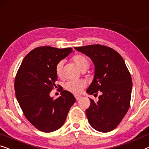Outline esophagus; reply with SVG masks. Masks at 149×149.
<instances>
[{"label":"esophagus","instance_id":"esophagus-1","mask_svg":"<svg viewBox=\"0 0 149 149\" xmlns=\"http://www.w3.org/2000/svg\"><path fill=\"white\" fill-rule=\"evenodd\" d=\"M75 97L77 100H78L81 97V96H79V95H75Z\"/></svg>","mask_w":149,"mask_h":149}]
</instances>
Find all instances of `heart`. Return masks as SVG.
I'll return each instance as SVG.
<instances>
[{
    "label": "heart",
    "instance_id": "1",
    "mask_svg": "<svg viewBox=\"0 0 149 149\" xmlns=\"http://www.w3.org/2000/svg\"><path fill=\"white\" fill-rule=\"evenodd\" d=\"M73 61L74 63L79 68V70L82 72H86L90 65V62L88 58L82 55H76L73 57ZM64 65V61H59L56 65L55 71L58 77H61L63 74V68ZM86 86V83L84 80L77 81H69L65 84V88L69 92L73 94H79L82 92L83 89Z\"/></svg>",
    "mask_w": 149,
    "mask_h": 149
}]
</instances>
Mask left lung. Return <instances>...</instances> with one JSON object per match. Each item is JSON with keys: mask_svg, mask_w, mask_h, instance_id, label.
Masks as SVG:
<instances>
[{"mask_svg": "<svg viewBox=\"0 0 149 149\" xmlns=\"http://www.w3.org/2000/svg\"><path fill=\"white\" fill-rule=\"evenodd\" d=\"M90 57L95 67L94 79L86 90L90 95L101 92L97 102L90 99L86 110L95 130L108 132L117 127L130 107L132 88L131 75L120 55L101 45L74 47Z\"/></svg>", "mask_w": 149, "mask_h": 149, "instance_id": "obj_1", "label": "left lung"}]
</instances>
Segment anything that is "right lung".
I'll return each mask as SVG.
<instances>
[{"label": "right lung", "instance_id": "right-lung-1", "mask_svg": "<svg viewBox=\"0 0 149 149\" xmlns=\"http://www.w3.org/2000/svg\"><path fill=\"white\" fill-rule=\"evenodd\" d=\"M72 52L70 47H39L26 55L18 70L17 100L26 119L40 131L52 132L61 128L75 103L74 95L67 90H61L56 100L49 96L56 87V65Z\"/></svg>", "mask_w": 149, "mask_h": 149}]
</instances>
